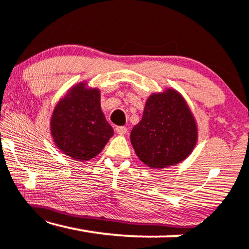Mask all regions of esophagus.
Returning <instances> with one entry per match:
<instances>
[{"label":"esophagus","instance_id":"34e87169","mask_svg":"<svg viewBox=\"0 0 249 249\" xmlns=\"http://www.w3.org/2000/svg\"><path fill=\"white\" fill-rule=\"evenodd\" d=\"M115 131H117V134L119 135H125L128 132V129L125 127H122V125H119V127L115 128Z\"/></svg>","mask_w":249,"mask_h":249}]
</instances>
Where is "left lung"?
Returning a JSON list of instances; mask_svg holds the SVG:
<instances>
[{
	"label": "left lung",
	"mask_w": 249,
	"mask_h": 249,
	"mask_svg": "<svg viewBox=\"0 0 249 249\" xmlns=\"http://www.w3.org/2000/svg\"><path fill=\"white\" fill-rule=\"evenodd\" d=\"M130 141L145 165L164 169L192 154L198 141V127L182 95L168 87L149 95L141 122L132 128Z\"/></svg>",
	"instance_id": "1"
}]
</instances>
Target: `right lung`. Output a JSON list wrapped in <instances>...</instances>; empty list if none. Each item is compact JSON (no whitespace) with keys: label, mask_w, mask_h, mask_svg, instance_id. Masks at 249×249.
I'll list each match as a JSON object with an SVG mask.
<instances>
[{"label":"right lung","mask_w":249,"mask_h":249,"mask_svg":"<svg viewBox=\"0 0 249 249\" xmlns=\"http://www.w3.org/2000/svg\"><path fill=\"white\" fill-rule=\"evenodd\" d=\"M54 145L74 161L100 154L114 131L101 107V90L80 81L57 101L50 119Z\"/></svg>","instance_id":"right-lung-1"}]
</instances>
